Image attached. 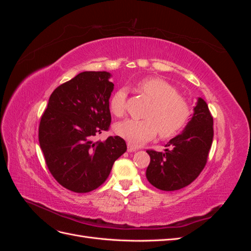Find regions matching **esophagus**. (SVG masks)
<instances>
[{
  "label": "esophagus",
  "mask_w": 251,
  "mask_h": 251,
  "mask_svg": "<svg viewBox=\"0 0 251 251\" xmlns=\"http://www.w3.org/2000/svg\"><path fill=\"white\" fill-rule=\"evenodd\" d=\"M126 146H127V151H130V153H132V151H136L138 150L137 148H136L135 146H133V144L130 143V142H127Z\"/></svg>",
  "instance_id": "34e87169"
}]
</instances>
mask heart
<instances>
[{"mask_svg":"<svg viewBox=\"0 0 251 251\" xmlns=\"http://www.w3.org/2000/svg\"><path fill=\"white\" fill-rule=\"evenodd\" d=\"M136 87L151 104L144 115L146 119H126L115 126V133L121 138L132 144H141L155 138L158 132L162 138L173 137L185 126L191 116V105L172 83L159 77H147ZM126 102V90H116L109 101L113 115L123 116Z\"/></svg>","mask_w":251,"mask_h":251,"instance_id":"heart-1","label":"heart"}]
</instances>
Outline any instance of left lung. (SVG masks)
Wrapping results in <instances>:
<instances>
[{
  "label": "left lung",
  "instance_id": "8db88e82",
  "mask_svg": "<svg viewBox=\"0 0 251 251\" xmlns=\"http://www.w3.org/2000/svg\"><path fill=\"white\" fill-rule=\"evenodd\" d=\"M212 126L208 105L198 97L191 120L183 131L166 143L168 149L147 151L151 157L146 173L150 183L166 192L191 184L206 164L214 137Z\"/></svg>",
  "mask_w": 251,
  "mask_h": 251
}]
</instances>
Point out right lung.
Instances as JSON below:
<instances>
[{
  "instance_id": "1",
  "label": "right lung",
  "mask_w": 251,
  "mask_h": 251,
  "mask_svg": "<svg viewBox=\"0 0 251 251\" xmlns=\"http://www.w3.org/2000/svg\"><path fill=\"white\" fill-rule=\"evenodd\" d=\"M112 74L85 71L53 91L39 127L40 146L52 176L74 193H89L107 180L126 153L119 136L94 141L111 124Z\"/></svg>"
}]
</instances>
